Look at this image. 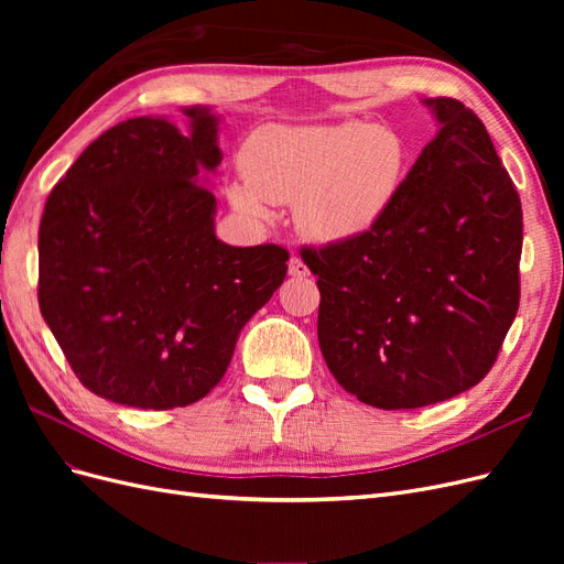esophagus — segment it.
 Segmentation results:
<instances>
[{"instance_id":"34e87169","label":"esophagus","mask_w":564,"mask_h":564,"mask_svg":"<svg viewBox=\"0 0 564 564\" xmlns=\"http://www.w3.org/2000/svg\"><path fill=\"white\" fill-rule=\"evenodd\" d=\"M289 275L296 278V280H303V278L311 275V270L299 259V256H292V259H289Z\"/></svg>"}]
</instances>
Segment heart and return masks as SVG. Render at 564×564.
Masks as SVG:
<instances>
[{"label": "heart", "mask_w": 564, "mask_h": 564, "mask_svg": "<svg viewBox=\"0 0 564 564\" xmlns=\"http://www.w3.org/2000/svg\"><path fill=\"white\" fill-rule=\"evenodd\" d=\"M406 166L404 141L379 124H268L247 141L245 176L228 185V199L249 218H268L270 202H296L305 235L352 242L395 207Z\"/></svg>", "instance_id": "obj_1"}]
</instances>
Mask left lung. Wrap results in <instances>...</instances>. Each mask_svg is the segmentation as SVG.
<instances>
[{"label": "left lung", "mask_w": 564, "mask_h": 564, "mask_svg": "<svg viewBox=\"0 0 564 564\" xmlns=\"http://www.w3.org/2000/svg\"><path fill=\"white\" fill-rule=\"evenodd\" d=\"M437 133L383 224L301 249L319 286L317 338L360 402L416 409L485 379L520 303L522 207L485 124L454 98H423Z\"/></svg>", "instance_id": "left-lung-1"}]
</instances>
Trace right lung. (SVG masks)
Listing matches in <instances>:
<instances>
[{
  "label": "right lung",
  "instance_id": "obj_1",
  "mask_svg": "<svg viewBox=\"0 0 564 564\" xmlns=\"http://www.w3.org/2000/svg\"><path fill=\"white\" fill-rule=\"evenodd\" d=\"M133 117L82 152L40 224V311L77 379L141 409L202 400L286 278V249L216 237L220 115Z\"/></svg>",
  "mask_w": 564,
  "mask_h": 564
}]
</instances>
